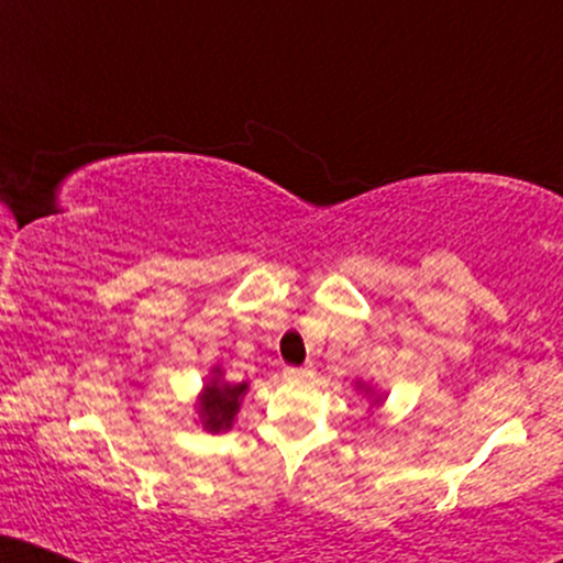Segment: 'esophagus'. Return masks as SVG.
Listing matches in <instances>:
<instances>
[{
  "instance_id": "obj_1",
  "label": "esophagus",
  "mask_w": 563,
  "mask_h": 563,
  "mask_svg": "<svg viewBox=\"0 0 563 563\" xmlns=\"http://www.w3.org/2000/svg\"><path fill=\"white\" fill-rule=\"evenodd\" d=\"M288 376L294 380H309L314 376V367L312 365H303V367H290Z\"/></svg>"
}]
</instances>
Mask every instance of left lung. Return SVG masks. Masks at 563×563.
<instances>
[{
	"mask_svg": "<svg viewBox=\"0 0 563 563\" xmlns=\"http://www.w3.org/2000/svg\"><path fill=\"white\" fill-rule=\"evenodd\" d=\"M357 389H365V394H367V397H371V402H373V405H380V402H384V394L373 391L371 386H363V384H357Z\"/></svg>",
	"mask_w": 563,
	"mask_h": 563,
	"instance_id": "left-lung-1",
	"label": "left lung"
}]
</instances>
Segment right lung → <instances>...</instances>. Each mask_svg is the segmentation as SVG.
Masks as SVG:
<instances>
[{"label": "right lung", "mask_w": 563, "mask_h": 563, "mask_svg": "<svg viewBox=\"0 0 563 563\" xmlns=\"http://www.w3.org/2000/svg\"><path fill=\"white\" fill-rule=\"evenodd\" d=\"M245 391H249V380H243V384H228V380L222 378V371L214 367V371H211V378L206 380L203 391H200L198 397L200 426H203L206 431H211V434L232 429Z\"/></svg>", "instance_id": "obj_1"}]
</instances>
